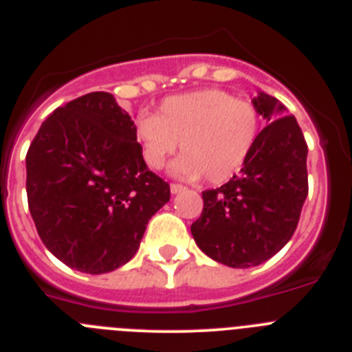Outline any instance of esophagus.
<instances>
[{"instance_id":"esophagus-1","label":"esophagus","mask_w":352,"mask_h":352,"mask_svg":"<svg viewBox=\"0 0 352 352\" xmlns=\"http://www.w3.org/2000/svg\"><path fill=\"white\" fill-rule=\"evenodd\" d=\"M170 191H172V195H179V192L186 191V188L180 186V184H172V186H170Z\"/></svg>"}]
</instances>
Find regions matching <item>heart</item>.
<instances>
[{
	"label": "heart",
	"instance_id": "b5f03b06",
	"mask_svg": "<svg viewBox=\"0 0 352 352\" xmlns=\"http://www.w3.org/2000/svg\"><path fill=\"white\" fill-rule=\"evenodd\" d=\"M259 129L261 119L252 103L226 91L204 89L166 98L157 116H138L135 137L151 168H163L180 142L184 154L172 164L173 175L221 184L243 168Z\"/></svg>",
	"mask_w": 352,
	"mask_h": 352
}]
</instances>
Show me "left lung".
Returning a JSON list of instances; mask_svg holds the SVG:
<instances>
[{
    "mask_svg": "<svg viewBox=\"0 0 352 352\" xmlns=\"http://www.w3.org/2000/svg\"><path fill=\"white\" fill-rule=\"evenodd\" d=\"M252 105L267 126L239 175L204 191V212L191 226L208 258L231 268L261 265L291 240L305 204V138L287 109L267 93Z\"/></svg>",
    "mask_w": 352,
    "mask_h": 352,
    "instance_id": "obj_1",
    "label": "left lung"
}]
</instances>
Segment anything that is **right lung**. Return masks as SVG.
I'll list each match as a JSON object with an SVG mask.
<instances>
[{
    "instance_id": "1",
    "label": "right lung",
    "mask_w": 352,
    "mask_h": 352,
    "mask_svg": "<svg viewBox=\"0 0 352 352\" xmlns=\"http://www.w3.org/2000/svg\"><path fill=\"white\" fill-rule=\"evenodd\" d=\"M26 191L38 235L59 261L84 274L126 265L170 186L147 168L135 122L110 93L54 110L26 156Z\"/></svg>"
}]
</instances>
